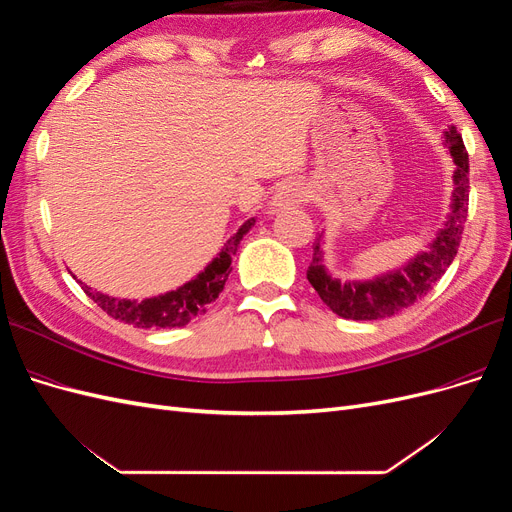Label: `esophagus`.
Segmentation results:
<instances>
[{
	"instance_id": "34e87169",
	"label": "esophagus",
	"mask_w": 512,
	"mask_h": 512,
	"mask_svg": "<svg viewBox=\"0 0 512 512\" xmlns=\"http://www.w3.org/2000/svg\"><path fill=\"white\" fill-rule=\"evenodd\" d=\"M309 196V190L305 188V183L301 181H286L280 188L275 190L273 200H271V209L273 211H282V209H292L303 205Z\"/></svg>"
}]
</instances>
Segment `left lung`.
Instances as JSON below:
<instances>
[{
    "instance_id": "obj_1",
    "label": "left lung",
    "mask_w": 512,
    "mask_h": 512,
    "mask_svg": "<svg viewBox=\"0 0 512 512\" xmlns=\"http://www.w3.org/2000/svg\"><path fill=\"white\" fill-rule=\"evenodd\" d=\"M444 145L455 162L453 170V196L451 211L446 215L444 226L436 232L427 252H418L404 267L376 275L374 280L342 282L324 267L322 232L314 241V258L309 262L307 280L320 294L324 305L331 312L348 320H380L399 314L401 309L414 305L433 288L444 271L451 267L457 256L463 224L468 220V190H470V166L468 151L463 147L455 126L444 132Z\"/></svg>"
}]
</instances>
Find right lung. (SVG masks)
<instances>
[{
	"instance_id": "add662e5",
	"label": "right lung",
	"mask_w": 512,
	"mask_h": 512,
	"mask_svg": "<svg viewBox=\"0 0 512 512\" xmlns=\"http://www.w3.org/2000/svg\"><path fill=\"white\" fill-rule=\"evenodd\" d=\"M254 224H256V218L243 222V226L235 232V235L224 243L222 252L215 256L203 271H200L196 277H192L190 282H185L175 290L158 294V297L134 301V299L108 297V294L89 288L87 284H81V288L85 290V294L91 301L98 303V307L104 309L108 316L119 322L132 324V327H138V329L185 327L190 320L203 316L207 312L209 303H213L220 297V292L224 290V284L232 271L230 269L232 256L237 254L241 239L250 232Z\"/></svg>"
}]
</instances>
